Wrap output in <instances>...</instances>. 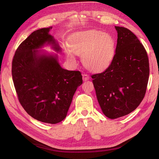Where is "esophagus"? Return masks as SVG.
Wrapping results in <instances>:
<instances>
[{"mask_svg": "<svg viewBox=\"0 0 159 159\" xmlns=\"http://www.w3.org/2000/svg\"><path fill=\"white\" fill-rule=\"evenodd\" d=\"M82 76H83V80H84V81H88V80L89 79V75H88L87 74H84L82 75Z\"/></svg>", "mask_w": 159, "mask_h": 159, "instance_id": "obj_1", "label": "esophagus"}]
</instances>
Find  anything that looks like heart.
Returning a JSON list of instances; mask_svg holds the SVG:
<instances>
[{
  "label": "heart",
  "instance_id": "1",
  "mask_svg": "<svg viewBox=\"0 0 159 159\" xmlns=\"http://www.w3.org/2000/svg\"><path fill=\"white\" fill-rule=\"evenodd\" d=\"M70 48L75 54L82 55L81 60L86 68L92 71H101L107 68L111 63L115 42L110 34L91 30L74 36L70 40ZM71 52L66 50V56L70 61H75Z\"/></svg>",
  "mask_w": 159,
  "mask_h": 159
}]
</instances>
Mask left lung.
Listing matches in <instances>:
<instances>
[{"label":"left lung","mask_w":159,"mask_h":159,"mask_svg":"<svg viewBox=\"0 0 159 159\" xmlns=\"http://www.w3.org/2000/svg\"><path fill=\"white\" fill-rule=\"evenodd\" d=\"M115 27L117 43L111 63L102 73L91 75L101 109L113 119L129 114L139 106L149 77L148 55L143 45L130 30Z\"/></svg>","instance_id":"left-lung-1"}]
</instances>
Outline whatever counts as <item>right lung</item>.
I'll use <instances>...</instances> for the list:
<instances>
[{
    "instance_id": "obj_1",
    "label": "right lung",
    "mask_w": 159,
    "mask_h": 159,
    "mask_svg": "<svg viewBox=\"0 0 159 159\" xmlns=\"http://www.w3.org/2000/svg\"><path fill=\"white\" fill-rule=\"evenodd\" d=\"M52 28L34 31L19 45L12 60V75L19 102L27 113L38 121L56 124L66 118L83 80L80 71L63 69L56 56L37 50L47 43L60 52L49 34Z\"/></svg>"
}]
</instances>
